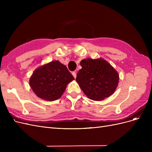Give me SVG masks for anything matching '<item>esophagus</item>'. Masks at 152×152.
<instances>
[{"label": "esophagus", "mask_w": 152, "mask_h": 152, "mask_svg": "<svg viewBox=\"0 0 152 152\" xmlns=\"http://www.w3.org/2000/svg\"><path fill=\"white\" fill-rule=\"evenodd\" d=\"M72 75H73V77H74V78H75H75H76V77H77V73H76V72H72Z\"/></svg>", "instance_id": "obj_1"}]
</instances>
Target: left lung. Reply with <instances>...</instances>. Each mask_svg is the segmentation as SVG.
Instances as JSON below:
<instances>
[{"mask_svg":"<svg viewBox=\"0 0 152 152\" xmlns=\"http://www.w3.org/2000/svg\"><path fill=\"white\" fill-rule=\"evenodd\" d=\"M80 65L76 81L89 99L102 100L114 93L119 76L110 64L103 59L87 58L82 59Z\"/></svg>","mask_w":152,"mask_h":152,"instance_id":"8db88e82","label":"left lung"}]
</instances>
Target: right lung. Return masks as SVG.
I'll list each match as a JSON object with an SVG mask.
<instances>
[{"instance_id": "obj_1", "label": "right lung", "mask_w": 152, "mask_h": 152, "mask_svg": "<svg viewBox=\"0 0 152 152\" xmlns=\"http://www.w3.org/2000/svg\"><path fill=\"white\" fill-rule=\"evenodd\" d=\"M73 80L74 77L66 66L53 61L37 69L30 78V86L38 97L52 102L61 97Z\"/></svg>"}]
</instances>
